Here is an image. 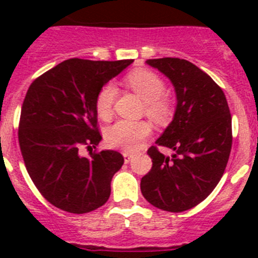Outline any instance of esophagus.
Here are the masks:
<instances>
[{
  "instance_id": "34e87169",
  "label": "esophagus",
  "mask_w": 258,
  "mask_h": 258,
  "mask_svg": "<svg viewBox=\"0 0 258 258\" xmlns=\"http://www.w3.org/2000/svg\"><path fill=\"white\" fill-rule=\"evenodd\" d=\"M122 156H124L125 163H129V161H131V159H132V154H131V152L124 151V152H122Z\"/></svg>"
}]
</instances>
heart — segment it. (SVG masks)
I'll use <instances>...</instances> for the list:
<instances>
[{"instance_id":"heart-1","label":"heart","mask_w":258,"mask_h":258,"mask_svg":"<svg viewBox=\"0 0 258 258\" xmlns=\"http://www.w3.org/2000/svg\"><path fill=\"white\" fill-rule=\"evenodd\" d=\"M127 83L134 92L146 102V113L156 121H164L170 115L169 101L164 97L165 84L156 74L147 70H137L127 76ZM116 86L107 84L99 90L95 99V109L99 117L108 118L112 113L116 98ZM151 126L145 121L118 120L106 132V141L111 147L136 151L142 146Z\"/></svg>"}]
</instances>
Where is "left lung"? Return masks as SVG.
Here are the masks:
<instances>
[{
    "instance_id": "left-lung-1",
    "label": "left lung",
    "mask_w": 258,
    "mask_h": 258,
    "mask_svg": "<svg viewBox=\"0 0 258 258\" xmlns=\"http://www.w3.org/2000/svg\"><path fill=\"white\" fill-rule=\"evenodd\" d=\"M146 63L170 80L177 106L155 142L174 154L164 156L150 147L152 168L141 179V191L156 208L178 213L202 203L220 182L231 151V115L222 89L191 61L160 58Z\"/></svg>"
}]
</instances>
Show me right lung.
Masks as SVG:
<instances>
[{
  "instance_id": "obj_1",
  "label": "right lung",
  "mask_w": 258,
  "mask_h": 258,
  "mask_svg": "<svg viewBox=\"0 0 258 258\" xmlns=\"http://www.w3.org/2000/svg\"><path fill=\"white\" fill-rule=\"evenodd\" d=\"M133 61L68 59L29 86L20 113V151L37 190L56 208L83 214L108 200L124 157L113 150L83 156L80 149L101 142L97 95Z\"/></svg>"
}]
</instances>
